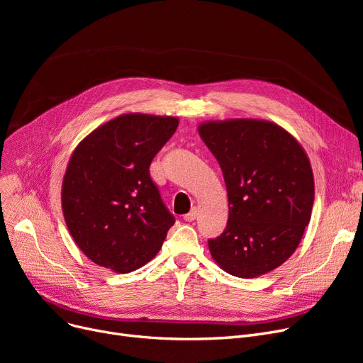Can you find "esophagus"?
I'll list each match as a JSON object with an SVG mask.
<instances>
[{
	"label": "esophagus",
	"mask_w": 363,
	"mask_h": 363,
	"mask_svg": "<svg viewBox=\"0 0 363 363\" xmlns=\"http://www.w3.org/2000/svg\"><path fill=\"white\" fill-rule=\"evenodd\" d=\"M196 218H197V208H191V212H188L184 216L185 222H193V220H196Z\"/></svg>",
	"instance_id": "obj_1"
}]
</instances>
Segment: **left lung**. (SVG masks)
Instances as JSON below:
<instances>
[{"mask_svg":"<svg viewBox=\"0 0 363 363\" xmlns=\"http://www.w3.org/2000/svg\"><path fill=\"white\" fill-rule=\"evenodd\" d=\"M199 133L222 169L230 215L208 250L238 278L274 271L297 249L312 215L313 172L290 132L260 119L208 121Z\"/></svg>","mask_w":363,"mask_h":363,"instance_id":"1","label":"left lung"}]
</instances>
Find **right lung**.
Returning <instances> with one entry per match:
<instances>
[{
  "label": "right lung",
  "instance_id": "obj_1",
  "mask_svg": "<svg viewBox=\"0 0 363 363\" xmlns=\"http://www.w3.org/2000/svg\"><path fill=\"white\" fill-rule=\"evenodd\" d=\"M178 123L172 116L121 114L94 129L72 152L62 208L72 238L94 263L128 274L162 249L175 218L148 169Z\"/></svg>",
  "mask_w": 363,
  "mask_h": 363
}]
</instances>
